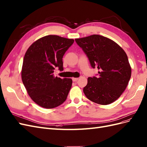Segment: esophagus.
I'll list each match as a JSON object with an SVG mask.
<instances>
[{
    "label": "esophagus",
    "mask_w": 147,
    "mask_h": 147,
    "mask_svg": "<svg viewBox=\"0 0 147 147\" xmlns=\"http://www.w3.org/2000/svg\"><path fill=\"white\" fill-rule=\"evenodd\" d=\"M72 79H73V81L74 82H76V81H77L78 80L79 78H73Z\"/></svg>",
    "instance_id": "34e87169"
}]
</instances>
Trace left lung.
I'll return each mask as SVG.
<instances>
[{
    "label": "left lung",
    "mask_w": 147,
    "mask_h": 147,
    "mask_svg": "<svg viewBox=\"0 0 147 147\" xmlns=\"http://www.w3.org/2000/svg\"><path fill=\"white\" fill-rule=\"evenodd\" d=\"M76 43L89 58L97 77L88 78L83 92L90 101L110 104L118 99L127 87L131 67L124 50L115 41L98 34L76 39Z\"/></svg>",
    "instance_id": "obj_1"
}]
</instances>
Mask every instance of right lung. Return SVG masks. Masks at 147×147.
Wrapping results in <instances>:
<instances>
[{"mask_svg": "<svg viewBox=\"0 0 147 147\" xmlns=\"http://www.w3.org/2000/svg\"><path fill=\"white\" fill-rule=\"evenodd\" d=\"M74 39L48 35L33 42L25 53L22 79L28 94L44 108L57 107L68 95L73 81L55 76L54 69L63 70L62 58Z\"/></svg>", "mask_w": 147, "mask_h": 147, "instance_id": "right-lung-1", "label": "right lung"}]
</instances>
